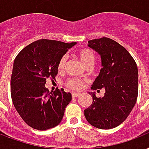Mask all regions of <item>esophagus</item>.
I'll list each match as a JSON object with an SVG mask.
<instances>
[{
  "label": "esophagus",
  "mask_w": 149,
  "mask_h": 149,
  "mask_svg": "<svg viewBox=\"0 0 149 149\" xmlns=\"http://www.w3.org/2000/svg\"><path fill=\"white\" fill-rule=\"evenodd\" d=\"M80 95H81L80 93H72V97H73V98L78 97V96H80Z\"/></svg>",
  "instance_id": "esophagus-1"
}]
</instances>
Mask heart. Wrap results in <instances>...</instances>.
Segmentation results:
<instances>
[{
	"label": "heart",
	"instance_id": "obj_1",
	"mask_svg": "<svg viewBox=\"0 0 149 149\" xmlns=\"http://www.w3.org/2000/svg\"><path fill=\"white\" fill-rule=\"evenodd\" d=\"M78 56L80 59L81 62L82 63L84 66H87L88 64H93L95 61V55L93 50L88 48H83L79 49L77 53ZM66 61V56H63L57 64V69L61 71L64 68V64ZM67 87L71 88L72 90H80L83 87V81L77 78H70L66 82Z\"/></svg>",
	"mask_w": 149,
	"mask_h": 149
}]
</instances>
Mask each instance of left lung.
I'll return each mask as SVG.
<instances>
[{"label":"left lung","mask_w":149,"mask_h":149,"mask_svg":"<svg viewBox=\"0 0 149 149\" xmlns=\"http://www.w3.org/2000/svg\"><path fill=\"white\" fill-rule=\"evenodd\" d=\"M88 43L100 56L102 66L91 88L97 91L104 88L106 92L102 98L88 92L93 101L84 114L95 127L114 128L126 120L136 103L138 67L128 51L111 39H95Z\"/></svg>","instance_id":"left-lung-1"}]
</instances>
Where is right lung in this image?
Segmentation results:
<instances>
[{"instance_id":"add662e5","label":"right lung","mask_w":149,"mask_h":149,"mask_svg":"<svg viewBox=\"0 0 149 149\" xmlns=\"http://www.w3.org/2000/svg\"><path fill=\"white\" fill-rule=\"evenodd\" d=\"M77 42L40 40L25 47L15 59L11 95L16 110L26 124L39 131L57 126L71 94L64 89L49 93L48 78L54 79L60 59Z\"/></svg>"}]
</instances>
